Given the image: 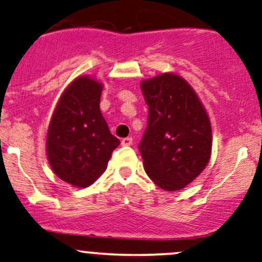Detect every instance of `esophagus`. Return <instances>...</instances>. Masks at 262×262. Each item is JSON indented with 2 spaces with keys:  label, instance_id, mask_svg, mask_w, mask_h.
Listing matches in <instances>:
<instances>
[{
  "label": "esophagus",
  "instance_id": "obj_1",
  "mask_svg": "<svg viewBox=\"0 0 262 262\" xmlns=\"http://www.w3.org/2000/svg\"><path fill=\"white\" fill-rule=\"evenodd\" d=\"M132 144H133V138H132V137H126V138L122 139V145H126V147H128V145Z\"/></svg>",
  "mask_w": 262,
  "mask_h": 262
}]
</instances>
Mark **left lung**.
<instances>
[{
	"label": "left lung",
	"instance_id": "1",
	"mask_svg": "<svg viewBox=\"0 0 262 262\" xmlns=\"http://www.w3.org/2000/svg\"><path fill=\"white\" fill-rule=\"evenodd\" d=\"M148 124L139 143L145 173L166 191H178L205 169L212 130L205 108L189 84L162 74L140 84Z\"/></svg>",
	"mask_w": 262,
	"mask_h": 262
}]
</instances>
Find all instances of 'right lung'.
<instances>
[{"label":"right lung","instance_id":"1","mask_svg":"<svg viewBox=\"0 0 262 262\" xmlns=\"http://www.w3.org/2000/svg\"><path fill=\"white\" fill-rule=\"evenodd\" d=\"M101 90L103 85L94 79H75L62 93L49 125V163L71 186L84 188L94 183L120 144L101 115Z\"/></svg>","mask_w":262,"mask_h":262}]
</instances>
